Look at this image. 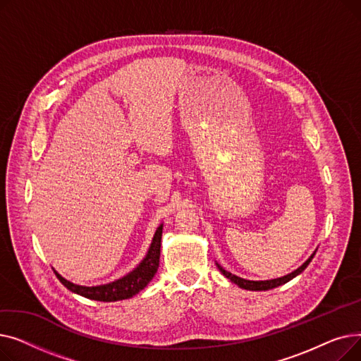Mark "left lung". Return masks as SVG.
<instances>
[{
    "instance_id": "1",
    "label": "left lung",
    "mask_w": 361,
    "mask_h": 361,
    "mask_svg": "<svg viewBox=\"0 0 361 361\" xmlns=\"http://www.w3.org/2000/svg\"><path fill=\"white\" fill-rule=\"evenodd\" d=\"M313 256H314V253H313L305 263H302L298 269H295L294 272H291V274H288V275H286V276H282V278L269 279V281H249V279H243V278H238V276H235V275H233V274H230V272H226L222 267H219V264H218V269L222 272V275H225L231 282L237 283V286H238L240 288L250 290V291H264V290L276 288V287L282 286V283H286V282H288L290 279H293L294 276H297L298 274H301L302 271H305V269L307 268V264L312 262Z\"/></svg>"
}]
</instances>
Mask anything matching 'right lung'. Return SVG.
Returning <instances> with one entry per match:
<instances>
[{
  "instance_id": "obj_1",
  "label": "right lung",
  "mask_w": 361,
  "mask_h": 361,
  "mask_svg": "<svg viewBox=\"0 0 361 361\" xmlns=\"http://www.w3.org/2000/svg\"><path fill=\"white\" fill-rule=\"evenodd\" d=\"M161 237H162V225L158 226V230L152 240V244L149 247V252L146 257L140 262L139 267L131 271L128 275L106 283V286H98V287H82L75 286V283L64 279L60 274H56V278L60 279L63 286L82 297L97 300V301H117V300H126L133 295H136L139 291H142L147 283L155 276L158 267H159V256H161Z\"/></svg>"
}]
</instances>
